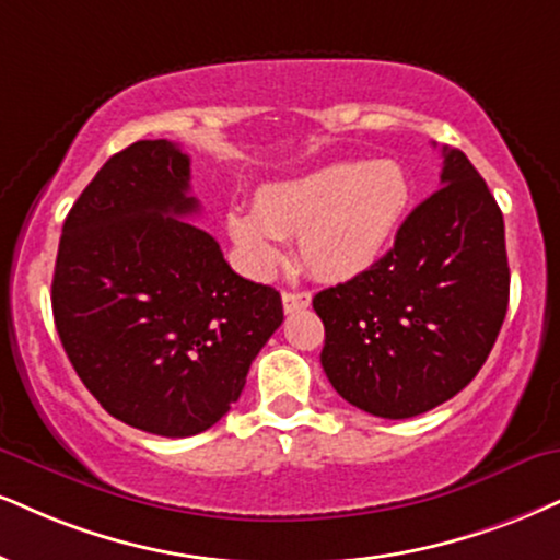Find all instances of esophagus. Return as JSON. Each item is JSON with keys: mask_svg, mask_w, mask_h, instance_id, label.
Returning a JSON list of instances; mask_svg holds the SVG:
<instances>
[{"mask_svg": "<svg viewBox=\"0 0 560 560\" xmlns=\"http://www.w3.org/2000/svg\"><path fill=\"white\" fill-rule=\"evenodd\" d=\"M308 303H312V293H308V291H285V293H282V308H285V314L301 312V308H306Z\"/></svg>", "mask_w": 560, "mask_h": 560, "instance_id": "obj_1", "label": "esophagus"}]
</instances>
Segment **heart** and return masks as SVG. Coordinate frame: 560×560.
I'll return each mask as SVG.
<instances>
[{
    "mask_svg": "<svg viewBox=\"0 0 560 560\" xmlns=\"http://www.w3.org/2000/svg\"><path fill=\"white\" fill-rule=\"evenodd\" d=\"M410 205V178L392 161H340L261 186L254 210L233 207L225 231L254 278L282 257L280 236H299V257L324 280H348L389 246Z\"/></svg>",
    "mask_w": 560,
    "mask_h": 560,
    "instance_id": "1",
    "label": "heart"
}]
</instances>
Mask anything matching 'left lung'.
<instances>
[{"label": "left lung", "instance_id": "left-lung-1", "mask_svg": "<svg viewBox=\"0 0 560 560\" xmlns=\"http://www.w3.org/2000/svg\"><path fill=\"white\" fill-rule=\"evenodd\" d=\"M506 306L503 215L467 155L444 148L441 189L405 218L395 246L314 295L322 369L371 416L416 418L472 382Z\"/></svg>", "mask_w": 560, "mask_h": 560}]
</instances>
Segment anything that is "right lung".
Listing matches in <instances>:
<instances>
[{"label":"right lung","mask_w":560,"mask_h":560,"mask_svg":"<svg viewBox=\"0 0 560 560\" xmlns=\"http://www.w3.org/2000/svg\"><path fill=\"white\" fill-rule=\"evenodd\" d=\"M189 155L140 140L103 163L61 228L51 308L88 392L121 423L184 439L231 410L282 324L280 293L241 278L186 223Z\"/></svg>","instance_id":"obj_1"}]
</instances>
